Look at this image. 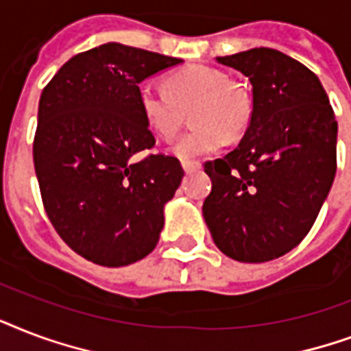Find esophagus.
Masks as SVG:
<instances>
[{"label":"esophagus","mask_w":351,"mask_h":351,"mask_svg":"<svg viewBox=\"0 0 351 351\" xmlns=\"http://www.w3.org/2000/svg\"><path fill=\"white\" fill-rule=\"evenodd\" d=\"M181 165H183V170L186 173L195 172V170H197V168L201 167L199 161H181Z\"/></svg>","instance_id":"esophagus-1"}]
</instances>
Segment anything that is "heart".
<instances>
[{
  "label": "heart",
  "instance_id": "1",
  "mask_svg": "<svg viewBox=\"0 0 351 351\" xmlns=\"http://www.w3.org/2000/svg\"><path fill=\"white\" fill-rule=\"evenodd\" d=\"M141 113L152 132L172 138L194 110V130L179 138L172 154L181 159L210 156L225 143L240 138L251 126L252 97L229 73L205 64L186 65L167 78V89L143 82L137 89Z\"/></svg>",
  "mask_w": 351,
  "mask_h": 351
}]
</instances>
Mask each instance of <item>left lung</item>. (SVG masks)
<instances>
[{
	"label": "left lung",
	"mask_w": 351,
	"mask_h": 351,
	"mask_svg": "<svg viewBox=\"0 0 351 351\" xmlns=\"http://www.w3.org/2000/svg\"><path fill=\"white\" fill-rule=\"evenodd\" d=\"M252 86V121L236 150L205 162L203 218L238 262L284 256L313 227L337 172V121L313 71L276 49L219 56Z\"/></svg>",
	"instance_id": "1"
}]
</instances>
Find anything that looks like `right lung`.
Returning a JSON list of instances; mask_svg holds the SVG:
<instances>
[{"instance_id":"add662e5","label":"right lung","mask_w":351,"mask_h":351,"mask_svg":"<svg viewBox=\"0 0 351 351\" xmlns=\"http://www.w3.org/2000/svg\"><path fill=\"white\" fill-rule=\"evenodd\" d=\"M183 60L104 43L67 60L43 88L32 157L43 208L60 238L89 262L122 267L156 249L184 172L178 157L137 154L156 137L138 84Z\"/></svg>"}]
</instances>
